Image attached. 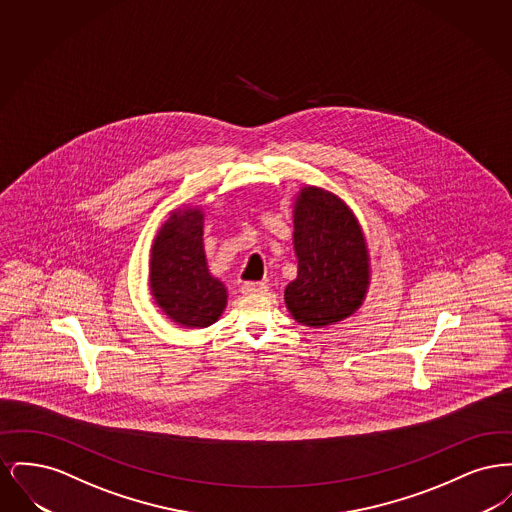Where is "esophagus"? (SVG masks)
Masks as SVG:
<instances>
[{"mask_svg":"<svg viewBox=\"0 0 512 512\" xmlns=\"http://www.w3.org/2000/svg\"><path fill=\"white\" fill-rule=\"evenodd\" d=\"M244 293H265L268 292V286L265 282H245L242 286Z\"/></svg>","mask_w":512,"mask_h":512,"instance_id":"1","label":"esophagus"}]
</instances>
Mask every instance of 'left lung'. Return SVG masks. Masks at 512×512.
I'll return each mask as SVG.
<instances>
[{
    "label": "left lung",
    "instance_id": "1",
    "mask_svg": "<svg viewBox=\"0 0 512 512\" xmlns=\"http://www.w3.org/2000/svg\"><path fill=\"white\" fill-rule=\"evenodd\" d=\"M297 278L286 286V307L299 324L324 328L351 317L370 286L365 232L338 195L303 186L293 201Z\"/></svg>",
    "mask_w": 512,
    "mask_h": 512
}]
</instances>
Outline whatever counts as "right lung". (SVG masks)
Here are the masks:
<instances>
[{
	"label": "right lung",
	"instance_id": "1",
	"mask_svg": "<svg viewBox=\"0 0 512 512\" xmlns=\"http://www.w3.org/2000/svg\"><path fill=\"white\" fill-rule=\"evenodd\" d=\"M203 209H172L149 249V292L155 305L184 328H207L226 309V286L207 267Z\"/></svg>",
	"mask_w": 512,
	"mask_h": 512
}]
</instances>
